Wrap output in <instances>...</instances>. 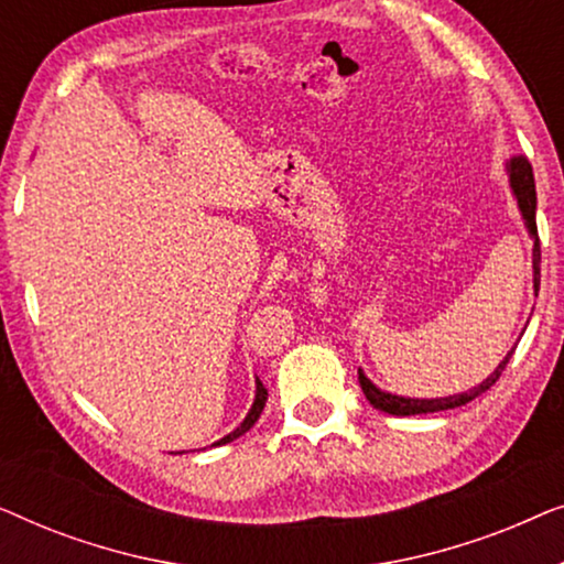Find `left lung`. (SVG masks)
I'll return each mask as SVG.
<instances>
[{"instance_id":"1","label":"left lung","mask_w":564,"mask_h":564,"mask_svg":"<svg viewBox=\"0 0 564 564\" xmlns=\"http://www.w3.org/2000/svg\"><path fill=\"white\" fill-rule=\"evenodd\" d=\"M508 176H511V189L516 195V203H519V210L523 215V223H527L531 238H534V290H539V264H542V249H539V234H536V189H534V172H531V164L523 156H516L508 161ZM513 349L506 354V359L500 361L488 380H482L477 388L469 392H459V395L449 398H403L392 395V392H384L367 380V375L359 369V384L365 390L369 405L377 408V411H384L390 415H421V413H436V411H449V408L467 405L469 400H475L482 392H488L492 384L498 382L500 372H503L508 359H511Z\"/></svg>"}]
</instances>
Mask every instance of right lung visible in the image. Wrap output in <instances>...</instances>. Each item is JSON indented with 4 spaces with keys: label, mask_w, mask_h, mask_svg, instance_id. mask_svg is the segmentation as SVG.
Masks as SVG:
<instances>
[{
    "label": "right lung",
    "mask_w": 564,
    "mask_h": 564,
    "mask_svg": "<svg viewBox=\"0 0 564 564\" xmlns=\"http://www.w3.org/2000/svg\"><path fill=\"white\" fill-rule=\"evenodd\" d=\"M264 403H267V388H264V384H261V380H257V398H253V405H251L249 415H246V419L241 421V426H238L236 431H230L228 436H223L220 442H215V446H220V444H228V442H234V438L243 436L246 431H249V429L253 426V423L259 421L261 411H264Z\"/></svg>",
    "instance_id": "add662e5"
}]
</instances>
